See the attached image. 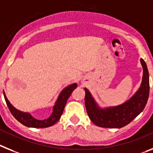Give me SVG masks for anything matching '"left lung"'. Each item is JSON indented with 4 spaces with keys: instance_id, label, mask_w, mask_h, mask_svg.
I'll list each match as a JSON object with an SVG mask.
<instances>
[{
    "instance_id": "1",
    "label": "left lung",
    "mask_w": 153,
    "mask_h": 153,
    "mask_svg": "<svg viewBox=\"0 0 153 153\" xmlns=\"http://www.w3.org/2000/svg\"><path fill=\"white\" fill-rule=\"evenodd\" d=\"M140 62L143 70L140 87L123 104L102 108L97 103L89 90L85 88V108L88 117L94 124L102 128H123L143 111L149 94V75L146 62L143 59H140Z\"/></svg>"
}]
</instances>
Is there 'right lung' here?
Listing matches in <instances>:
<instances>
[{"instance_id":"1","label":"right lung","mask_w":153,"mask_h":153,"mask_svg":"<svg viewBox=\"0 0 153 153\" xmlns=\"http://www.w3.org/2000/svg\"><path fill=\"white\" fill-rule=\"evenodd\" d=\"M77 86H78L77 83H73V84L68 85L61 91L60 94L58 95V99L54 102L51 115L48 119H43V120L35 119L29 112L22 111L17 109L9 102L6 95H5L4 91V99L6 101L9 110L13 115V116L19 123L23 124L24 126H27V127H30V128H48V127L52 126L60 119L61 116L63 113L64 108H65L68 99L70 97L72 91L76 88Z\"/></svg>"}]
</instances>
